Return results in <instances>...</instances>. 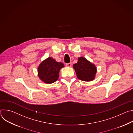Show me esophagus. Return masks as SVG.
Here are the masks:
<instances>
[{
	"mask_svg": "<svg viewBox=\"0 0 133 133\" xmlns=\"http://www.w3.org/2000/svg\"><path fill=\"white\" fill-rule=\"evenodd\" d=\"M66 66L67 67H71V63H69L66 64Z\"/></svg>",
	"mask_w": 133,
	"mask_h": 133,
	"instance_id": "34e87169",
	"label": "esophagus"
}]
</instances>
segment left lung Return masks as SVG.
<instances>
[{
  "instance_id": "1",
  "label": "left lung",
  "mask_w": 133,
  "mask_h": 133,
  "mask_svg": "<svg viewBox=\"0 0 133 133\" xmlns=\"http://www.w3.org/2000/svg\"><path fill=\"white\" fill-rule=\"evenodd\" d=\"M77 77L80 80L89 82L94 79L97 72L96 67L94 64L87 59L81 57L78 59V62L73 65Z\"/></svg>"
}]
</instances>
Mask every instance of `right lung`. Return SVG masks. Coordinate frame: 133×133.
I'll return each mask as SVG.
<instances>
[{"label":"right lung","instance_id":"add662e5","mask_svg":"<svg viewBox=\"0 0 133 133\" xmlns=\"http://www.w3.org/2000/svg\"><path fill=\"white\" fill-rule=\"evenodd\" d=\"M64 65L57 62L51 57H48L43 61L38 68V76L46 84H51L58 80L61 69Z\"/></svg>","mask_w":133,"mask_h":133}]
</instances>
